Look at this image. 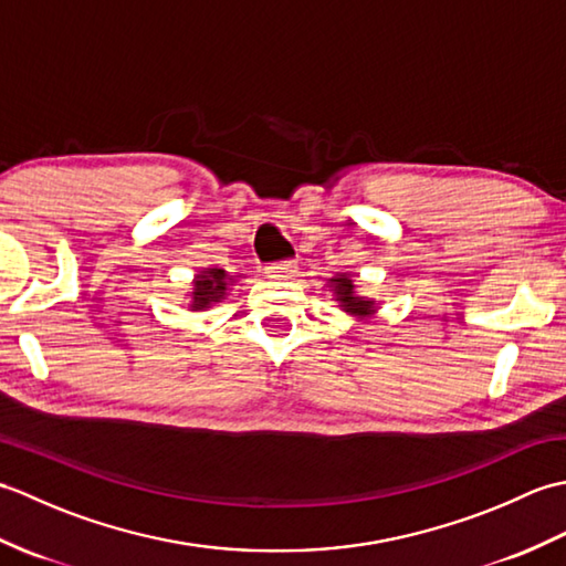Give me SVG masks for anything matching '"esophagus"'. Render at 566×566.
Segmentation results:
<instances>
[{
  "label": "esophagus",
  "instance_id": "obj_1",
  "mask_svg": "<svg viewBox=\"0 0 566 566\" xmlns=\"http://www.w3.org/2000/svg\"><path fill=\"white\" fill-rule=\"evenodd\" d=\"M296 272H298L296 260H280V262H272L268 268V276H272V280H292Z\"/></svg>",
  "mask_w": 566,
  "mask_h": 566
}]
</instances>
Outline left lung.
Masks as SVG:
<instances>
[{"label": "left lung", "mask_w": 566, "mask_h": 566, "mask_svg": "<svg viewBox=\"0 0 566 566\" xmlns=\"http://www.w3.org/2000/svg\"><path fill=\"white\" fill-rule=\"evenodd\" d=\"M331 292L335 296V302L340 304V308L345 314H350L355 318H371L377 314V302L375 298H367V296H359L355 292V282H353V274L340 272L335 274L333 280H328Z\"/></svg>", "instance_id": "1"}]
</instances>
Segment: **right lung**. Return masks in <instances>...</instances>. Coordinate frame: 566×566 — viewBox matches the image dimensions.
<instances>
[{
	"instance_id": "1",
	"label": "right lung",
	"mask_w": 566,
	"mask_h": 566,
	"mask_svg": "<svg viewBox=\"0 0 566 566\" xmlns=\"http://www.w3.org/2000/svg\"><path fill=\"white\" fill-rule=\"evenodd\" d=\"M235 282L231 274L221 268H207L191 280V292H189V308L191 311H207L213 304H219L226 296L228 286Z\"/></svg>"
}]
</instances>
